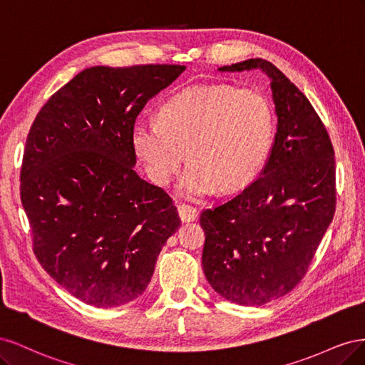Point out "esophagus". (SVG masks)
Listing matches in <instances>:
<instances>
[{
	"label": "esophagus",
	"instance_id": "34e87169",
	"mask_svg": "<svg viewBox=\"0 0 365 365\" xmlns=\"http://www.w3.org/2000/svg\"><path fill=\"white\" fill-rule=\"evenodd\" d=\"M178 215H180L182 222H190V220H195V219H196L197 210H196L193 205L181 202V204L178 205Z\"/></svg>",
	"mask_w": 365,
	"mask_h": 365
}]
</instances>
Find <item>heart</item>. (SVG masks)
Listing matches in <instances>:
<instances>
[{"instance_id": "b5f03b06", "label": "heart", "mask_w": 365, "mask_h": 365, "mask_svg": "<svg viewBox=\"0 0 365 365\" xmlns=\"http://www.w3.org/2000/svg\"><path fill=\"white\" fill-rule=\"evenodd\" d=\"M274 134L268 97L251 88L196 86L172 96L160 109V123L137 120L130 141L158 185H169L187 160L182 178L189 196L237 190L250 184L267 161Z\"/></svg>"}]
</instances>
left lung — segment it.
Segmentation results:
<instances>
[{
    "mask_svg": "<svg viewBox=\"0 0 365 365\" xmlns=\"http://www.w3.org/2000/svg\"><path fill=\"white\" fill-rule=\"evenodd\" d=\"M260 68L279 117L271 155L256 180L204 208V274L230 302L262 306L306 275L336 205L335 152L311 102L275 65L248 59L220 71Z\"/></svg>",
    "mask_w": 365,
    "mask_h": 365,
    "instance_id": "1",
    "label": "left lung"
}]
</instances>
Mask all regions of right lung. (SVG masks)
Here are the masks:
<instances>
[{
	"label": "right lung",
	"mask_w": 365,
	"mask_h": 365,
	"mask_svg": "<svg viewBox=\"0 0 365 365\" xmlns=\"http://www.w3.org/2000/svg\"><path fill=\"white\" fill-rule=\"evenodd\" d=\"M184 65L91 67L41 108L21 165L33 252L51 277L94 307L145 292L181 219L161 187L134 170L132 128Z\"/></svg>",
	"instance_id": "1"
}]
</instances>
